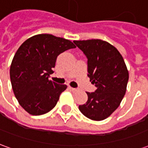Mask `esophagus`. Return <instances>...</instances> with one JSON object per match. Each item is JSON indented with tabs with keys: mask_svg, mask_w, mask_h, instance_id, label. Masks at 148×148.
Here are the masks:
<instances>
[{
	"mask_svg": "<svg viewBox=\"0 0 148 148\" xmlns=\"http://www.w3.org/2000/svg\"><path fill=\"white\" fill-rule=\"evenodd\" d=\"M69 89L72 91V92H77V91H78V89H77V88H72V87H69Z\"/></svg>",
	"mask_w": 148,
	"mask_h": 148,
	"instance_id": "1",
	"label": "esophagus"
}]
</instances>
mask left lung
I'll use <instances>...</instances> for the list:
<instances>
[{"label": "left lung", "instance_id": "8db88e82", "mask_svg": "<svg viewBox=\"0 0 148 148\" xmlns=\"http://www.w3.org/2000/svg\"><path fill=\"white\" fill-rule=\"evenodd\" d=\"M87 58L88 77L97 90L78 106L81 112L93 121H102L117 109L124 97L128 71L117 49L101 39L74 41Z\"/></svg>", "mask_w": 148, "mask_h": 148}]
</instances>
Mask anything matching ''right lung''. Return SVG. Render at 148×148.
Instances as JSON below:
<instances>
[{
	"label": "right lung",
	"instance_id": "1",
	"mask_svg": "<svg viewBox=\"0 0 148 148\" xmlns=\"http://www.w3.org/2000/svg\"><path fill=\"white\" fill-rule=\"evenodd\" d=\"M75 47L70 40L50 34L34 36L19 47L12 62L10 79L16 98L29 114H45L56 106L66 86L48 78L58 55Z\"/></svg>",
	"mask_w": 148,
	"mask_h": 148
}]
</instances>
